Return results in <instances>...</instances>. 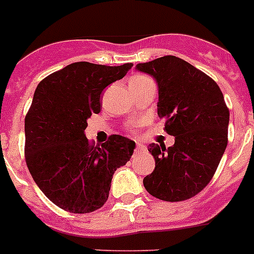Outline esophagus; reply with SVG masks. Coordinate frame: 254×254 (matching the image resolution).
<instances>
[{"mask_svg":"<svg viewBox=\"0 0 254 254\" xmlns=\"http://www.w3.org/2000/svg\"><path fill=\"white\" fill-rule=\"evenodd\" d=\"M146 150V146L142 145V143H137L136 145V152H143Z\"/></svg>","mask_w":254,"mask_h":254,"instance_id":"34e87169","label":"esophagus"}]
</instances>
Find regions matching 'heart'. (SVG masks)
Wrapping results in <instances>:
<instances>
[{"instance_id": "1", "label": "heart", "mask_w": 254, "mask_h": 254, "mask_svg": "<svg viewBox=\"0 0 254 254\" xmlns=\"http://www.w3.org/2000/svg\"><path fill=\"white\" fill-rule=\"evenodd\" d=\"M139 78H146V76H134L132 79H139ZM129 131H134V126H129Z\"/></svg>"}]
</instances>
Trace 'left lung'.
Returning <instances> with one entry per match:
<instances>
[{
	"instance_id": "8db88e82",
	"label": "left lung",
	"mask_w": 254,
	"mask_h": 254,
	"mask_svg": "<svg viewBox=\"0 0 254 254\" xmlns=\"http://www.w3.org/2000/svg\"><path fill=\"white\" fill-rule=\"evenodd\" d=\"M139 71L159 85L157 115L175 143H151L155 170L145 189L165 201H183L210 183L228 143L229 109L219 85L209 75L174 55L139 63Z\"/></svg>"
}]
</instances>
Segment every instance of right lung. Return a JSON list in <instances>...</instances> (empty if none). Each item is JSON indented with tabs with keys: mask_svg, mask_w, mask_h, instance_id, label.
<instances>
[{
	"mask_svg": "<svg viewBox=\"0 0 254 254\" xmlns=\"http://www.w3.org/2000/svg\"><path fill=\"white\" fill-rule=\"evenodd\" d=\"M132 63L108 66L78 62L39 83L25 117V160L50 201L75 214L92 213L108 199L113 174L129 161L134 142L111 134L102 146L85 137L87 121L101 111V94Z\"/></svg>",
	"mask_w": 254,
	"mask_h": 254,
	"instance_id": "right-lung-1",
	"label": "right lung"
}]
</instances>
